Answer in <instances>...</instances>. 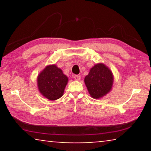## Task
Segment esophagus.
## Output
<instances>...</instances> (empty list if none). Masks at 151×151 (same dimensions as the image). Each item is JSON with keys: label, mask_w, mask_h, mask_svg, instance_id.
Returning a JSON list of instances; mask_svg holds the SVG:
<instances>
[{"label": "esophagus", "mask_w": 151, "mask_h": 151, "mask_svg": "<svg viewBox=\"0 0 151 151\" xmlns=\"http://www.w3.org/2000/svg\"><path fill=\"white\" fill-rule=\"evenodd\" d=\"M73 78L76 80H80V78H81V76H80V75H75V76H73Z\"/></svg>", "instance_id": "1"}]
</instances>
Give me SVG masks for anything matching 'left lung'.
<instances>
[{
  "instance_id": "1",
  "label": "left lung",
  "mask_w": 151,
  "mask_h": 151,
  "mask_svg": "<svg viewBox=\"0 0 151 151\" xmlns=\"http://www.w3.org/2000/svg\"><path fill=\"white\" fill-rule=\"evenodd\" d=\"M84 83L93 98H101L110 92L112 88L113 73L104 64H96L84 78Z\"/></svg>"
}]
</instances>
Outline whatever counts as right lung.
<instances>
[{
    "mask_svg": "<svg viewBox=\"0 0 151 151\" xmlns=\"http://www.w3.org/2000/svg\"><path fill=\"white\" fill-rule=\"evenodd\" d=\"M38 90L50 100L61 98L68 82V78L55 65H48L40 72L37 78Z\"/></svg>",
    "mask_w": 151,
    "mask_h": 151,
    "instance_id": "1",
    "label": "right lung"
}]
</instances>
